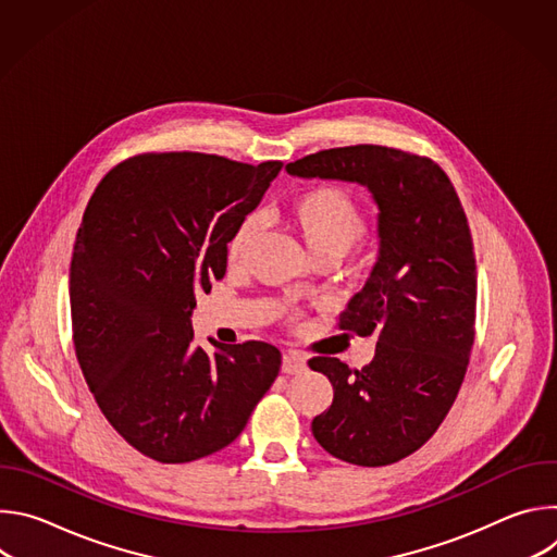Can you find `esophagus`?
Listing matches in <instances>:
<instances>
[{"instance_id":"obj_1","label":"esophagus","mask_w":557,"mask_h":557,"mask_svg":"<svg viewBox=\"0 0 557 557\" xmlns=\"http://www.w3.org/2000/svg\"><path fill=\"white\" fill-rule=\"evenodd\" d=\"M306 370V359L299 352H286L282 357V372L284 374H299Z\"/></svg>"}]
</instances>
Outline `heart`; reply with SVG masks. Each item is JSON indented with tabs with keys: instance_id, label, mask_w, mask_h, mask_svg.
I'll return each instance as SVG.
<instances>
[{
	"instance_id": "1",
	"label": "heart",
	"mask_w": 557,
	"mask_h": 557,
	"mask_svg": "<svg viewBox=\"0 0 557 557\" xmlns=\"http://www.w3.org/2000/svg\"><path fill=\"white\" fill-rule=\"evenodd\" d=\"M286 220L314 262H339L363 240L368 231L359 200L342 185H317L301 191L290 200ZM258 231V215H249L235 226L226 243V262L231 267L247 262Z\"/></svg>"
}]
</instances>
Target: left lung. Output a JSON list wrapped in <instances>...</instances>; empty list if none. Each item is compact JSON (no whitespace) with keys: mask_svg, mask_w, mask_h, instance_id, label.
I'll return each mask as SVG.
<instances>
[{"mask_svg":"<svg viewBox=\"0 0 557 557\" xmlns=\"http://www.w3.org/2000/svg\"><path fill=\"white\" fill-rule=\"evenodd\" d=\"M301 178L366 185L379 207V258L339 329L374 337L361 370L312 357L333 383V404L312 419L331 456L383 467L423 447L462 385L475 324V258L467 215L447 174L428 156L350 145L286 165Z\"/></svg>","mask_w":557,"mask_h":557,"instance_id":"8db88e82","label":"left lung"}]
</instances>
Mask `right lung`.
<instances>
[{"instance_id":"1","label":"right lung","mask_w":557,"mask_h":557,"mask_svg":"<svg viewBox=\"0 0 557 557\" xmlns=\"http://www.w3.org/2000/svg\"><path fill=\"white\" fill-rule=\"evenodd\" d=\"M200 151L138 153L95 189L70 264L74 352L110 425L143 456L191 462L245 430L282 355L267 342L194 344L196 295L280 174Z\"/></svg>"}]
</instances>
